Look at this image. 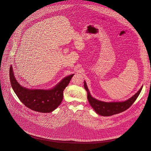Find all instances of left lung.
<instances>
[{
    "label": "left lung",
    "instance_id": "obj_1",
    "mask_svg": "<svg viewBox=\"0 0 151 151\" xmlns=\"http://www.w3.org/2000/svg\"><path fill=\"white\" fill-rule=\"evenodd\" d=\"M84 86L88 93V99L90 105L97 114L104 116H109L120 113L129 108L137 100L142 88V87H141V88L133 97L125 101L107 103L93 98L90 94L85 81L84 83Z\"/></svg>",
    "mask_w": 151,
    "mask_h": 151
}]
</instances>
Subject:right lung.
<instances>
[{"mask_svg":"<svg viewBox=\"0 0 151 151\" xmlns=\"http://www.w3.org/2000/svg\"><path fill=\"white\" fill-rule=\"evenodd\" d=\"M74 75L65 77L51 90H30L23 88L14 78L12 67L10 68V80L12 88L19 100L27 108L40 113H50L61 104L63 90Z\"/></svg>","mask_w":151,"mask_h":151,"instance_id":"obj_1","label":"right lung"}]
</instances>
